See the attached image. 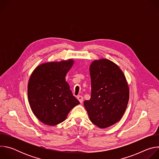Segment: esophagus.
Returning a JSON list of instances; mask_svg holds the SVG:
<instances>
[{"mask_svg":"<svg viewBox=\"0 0 159 159\" xmlns=\"http://www.w3.org/2000/svg\"><path fill=\"white\" fill-rule=\"evenodd\" d=\"M77 99L79 101V102H80V103H82V102H83V97L81 96H77Z\"/></svg>","mask_w":159,"mask_h":159,"instance_id":"34e87169","label":"esophagus"}]
</instances>
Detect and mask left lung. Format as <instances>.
<instances>
[{"label":"left lung","instance_id":"obj_1","mask_svg":"<svg viewBox=\"0 0 159 159\" xmlns=\"http://www.w3.org/2000/svg\"><path fill=\"white\" fill-rule=\"evenodd\" d=\"M89 70L91 96L84 104L90 121L105 128L122 118L129 100V87L119 66L107 59L94 60Z\"/></svg>","mask_w":159,"mask_h":159}]
</instances>
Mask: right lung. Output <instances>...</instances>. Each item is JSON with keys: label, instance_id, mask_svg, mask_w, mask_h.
Returning <instances> with one entry per match:
<instances>
[{"label": "right lung", "instance_id": "add662e5", "mask_svg": "<svg viewBox=\"0 0 159 159\" xmlns=\"http://www.w3.org/2000/svg\"><path fill=\"white\" fill-rule=\"evenodd\" d=\"M73 63L72 60L43 63L30 77V105L34 115L44 124L54 126L63 122L70 110L80 104L65 80Z\"/></svg>", "mask_w": 159, "mask_h": 159}]
</instances>
